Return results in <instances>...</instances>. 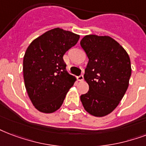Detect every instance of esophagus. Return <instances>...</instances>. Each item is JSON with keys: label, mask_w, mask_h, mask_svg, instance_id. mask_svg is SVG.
I'll return each instance as SVG.
<instances>
[{"label": "esophagus", "mask_w": 146, "mask_h": 146, "mask_svg": "<svg viewBox=\"0 0 146 146\" xmlns=\"http://www.w3.org/2000/svg\"><path fill=\"white\" fill-rule=\"evenodd\" d=\"M77 80H78V81H83V80H84V77H83V75L79 76L77 77Z\"/></svg>", "instance_id": "1"}]
</instances>
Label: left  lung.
Instances as JSON below:
<instances>
[{"label": "left lung", "mask_w": 146, "mask_h": 146, "mask_svg": "<svg viewBox=\"0 0 146 146\" xmlns=\"http://www.w3.org/2000/svg\"><path fill=\"white\" fill-rule=\"evenodd\" d=\"M89 62L84 79L89 91L80 96L85 110L102 117L112 113L125 95L132 69L129 56L109 36L86 35L80 41Z\"/></svg>", "instance_id": "left-lung-1"}]
</instances>
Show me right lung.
<instances>
[{"instance_id":"1","label":"right lung","mask_w":146,"mask_h":146,"mask_svg":"<svg viewBox=\"0 0 146 146\" xmlns=\"http://www.w3.org/2000/svg\"><path fill=\"white\" fill-rule=\"evenodd\" d=\"M80 35L54 28L31 42L24 54L23 73L27 92L34 107L51 113L59 110L76 77L66 70L63 56Z\"/></svg>"}]
</instances>
